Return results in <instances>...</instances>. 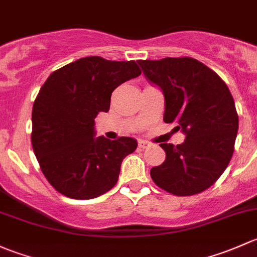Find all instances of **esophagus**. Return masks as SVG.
<instances>
[{"label": "esophagus", "mask_w": 257, "mask_h": 257, "mask_svg": "<svg viewBox=\"0 0 257 257\" xmlns=\"http://www.w3.org/2000/svg\"><path fill=\"white\" fill-rule=\"evenodd\" d=\"M150 142H147V141H144V140H140L139 141V147L140 148H147L148 146H150Z\"/></svg>", "instance_id": "34e87169"}]
</instances>
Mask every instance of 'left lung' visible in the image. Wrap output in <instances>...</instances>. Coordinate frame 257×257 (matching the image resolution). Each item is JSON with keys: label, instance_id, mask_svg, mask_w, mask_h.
I'll return each instance as SVG.
<instances>
[{"label": "left lung", "instance_id": "left-lung-1", "mask_svg": "<svg viewBox=\"0 0 257 257\" xmlns=\"http://www.w3.org/2000/svg\"><path fill=\"white\" fill-rule=\"evenodd\" d=\"M145 78L165 96L163 121L174 122L186 139L161 144L166 161L151 169L158 187L174 195H193L213 186L231 160L239 128L226 84L193 58L139 60Z\"/></svg>", "mask_w": 257, "mask_h": 257}]
</instances>
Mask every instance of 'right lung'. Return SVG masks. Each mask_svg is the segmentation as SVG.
Listing matches in <instances>:
<instances>
[{
  "label": "right lung",
  "mask_w": 257,
  "mask_h": 257,
  "mask_svg": "<svg viewBox=\"0 0 257 257\" xmlns=\"http://www.w3.org/2000/svg\"><path fill=\"white\" fill-rule=\"evenodd\" d=\"M141 70L134 60L86 57L49 75L32 111V146L42 172L59 193L92 199L116 184L132 137H96L95 117L107 112L112 91Z\"/></svg>",
  "instance_id": "add662e5"
}]
</instances>
